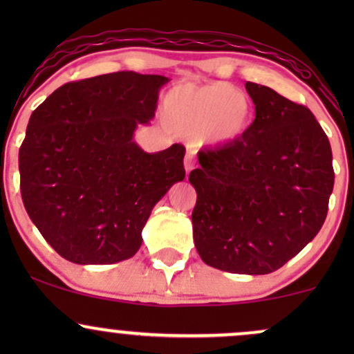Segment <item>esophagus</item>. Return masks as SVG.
<instances>
[{"label": "esophagus", "mask_w": 354, "mask_h": 354, "mask_svg": "<svg viewBox=\"0 0 354 354\" xmlns=\"http://www.w3.org/2000/svg\"><path fill=\"white\" fill-rule=\"evenodd\" d=\"M194 163H196V160H194V149L188 146V153H186L185 156V169L186 173H189L191 169L194 168Z\"/></svg>", "instance_id": "34e87169"}]
</instances>
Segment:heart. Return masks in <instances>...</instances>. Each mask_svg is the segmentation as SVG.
Masks as SVG:
<instances>
[{
  "label": "heart",
  "instance_id": "heart-1",
  "mask_svg": "<svg viewBox=\"0 0 354 354\" xmlns=\"http://www.w3.org/2000/svg\"><path fill=\"white\" fill-rule=\"evenodd\" d=\"M163 113L174 131L196 135L201 145H225L245 133L251 106L246 96L228 83L181 84L165 96Z\"/></svg>",
  "mask_w": 354,
  "mask_h": 354
}]
</instances>
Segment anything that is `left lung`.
Listing matches in <instances>:
<instances>
[{"label": "left lung", "instance_id": "obj_1", "mask_svg": "<svg viewBox=\"0 0 354 354\" xmlns=\"http://www.w3.org/2000/svg\"><path fill=\"white\" fill-rule=\"evenodd\" d=\"M254 121L198 153L191 221L206 265L238 274L279 270L318 234L335 185L330 140L313 113L248 81Z\"/></svg>", "mask_w": 354, "mask_h": 354}]
</instances>
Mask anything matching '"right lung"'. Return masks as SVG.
Instances as JSON below:
<instances>
[{"mask_svg": "<svg viewBox=\"0 0 354 354\" xmlns=\"http://www.w3.org/2000/svg\"><path fill=\"white\" fill-rule=\"evenodd\" d=\"M166 76L118 71L73 81L35 109L19 148V188L31 221L76 265H113L140 250L153 206L185 180V146L145 153Z\"/></svg>", "mask_w": 354, "mask_h": 354, "instance_id": "1", "label": "right lung"}]
</instances>
